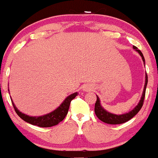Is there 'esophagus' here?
Masks as SVG:
<instances>
[{
  "instance_id": "34e87169",
  "label": "esophagus",
  "mask_w": 158,
  "mask_h": 158,
  "mask_svg": "<svg viewBox=\"0 0 158 158\" xmlns=\"http://www.w3.org/2000/svg\"><path fill=\"white\" fill-rule=\"evenodd\" d=\"M90 90V88H88V87H85L84 88V90Z\"/></svg>"
}]
</instances>
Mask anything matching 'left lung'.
Wrapping results in <instances>:
<instances>
[{
  "instance_id": "8db88e82",
  "label": "left lung",
  "mask_w": 158,
  "mask_h": 158,
  "mask_svg": "<svg viewBox=\"0 0 158 158\" xmlns=\"http://www.w3.org/2000/svg\"><path fill=\"white\" fill-rule=\"evenodd\" d=\"M133 48L135 49L137 52H138V53L141 56L142 59L145 64V59L143 57V53L139 50L137 49V47L133 46ZM148 83V77L147 74L146 75V79H145V85H144V89H143V92L142 94V97H141L140 100L138 103L137 106L134 108L133 110H131V111H129L128 113L124 114H120V115H117V114H114L111 113H109L108 111H107L106 110H105L102 108V106L100 104V100H99V98L97 96V102L95 103V108H94V110H95V114L97 115V117L100 119L102 122L108 123V124H111V125H117V124H122L127 122V121L130 120L131 118H133L134 117L139 111V110L142 108L143 105V101H144L145 98V94H146V86H147Z\"/></svg>"
}]
</instances>
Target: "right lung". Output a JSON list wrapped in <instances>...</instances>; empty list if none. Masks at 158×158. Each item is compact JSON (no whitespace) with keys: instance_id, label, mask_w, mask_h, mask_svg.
I'll return each instance as SVG.
<instances>
[{"instance_id":"right-lung-1","label":"right lung","mask_w":158,"mask_h":158,"mask_svg":"<svg viewBox=\"0 0 158 158\" xmlns=\"http://www.w3.org/2000/svg\"><path fill=\"white\" fill-rule=\"evenodd\" d=\"M77 94L78 93H77V92L70 94V96H68L64 99V102L59 106V108H57L56 110L50 112V113L43 116H40V117H30L27 114L21 113L16 108L12 99H11V101H12V106L14 107L15 112L23 120L32 125H34V126L42 127V128H48V127L54 126L56 125L59 124V123L61 122L64 119V117H66L67 114L68 112L70 102L77 97Z\"/></svg>"}]
</instances>
